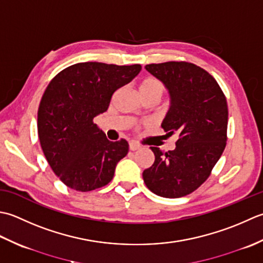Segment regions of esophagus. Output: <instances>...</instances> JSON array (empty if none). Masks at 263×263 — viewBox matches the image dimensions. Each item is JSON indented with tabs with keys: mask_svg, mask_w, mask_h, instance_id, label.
Instances as JSON below:
<instances>
[{
	"mask_svg": "<svg viewBox=\"0 0 263 263\" xmlns=\"http://www.w3.org/2000/svg\"><path fill=\"white\" fill-rule=\"evenodd\" d=\"M138 148H141V145H139V144L134 143V142L129 143V149H130V151H136V149H138Z\"/></svg>",
	"mask_w": 263,
	"mask_h": 263,
	"instance_id": "esophagus-1",
	"label": "esophagus"
}]
</instances>
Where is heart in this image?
<instances>
[{
    "instance_id": "obj_1",
    "label": "heart",
    "mask_w": 263,
    "mask_h": 263,
    "mask_svg": "<svg viewBox=\"0 0 263 263\" xmlns=\"http://www.w3.org/2000/svg\"><path fill=\"white\" fill-rule=\"evenodd\" d=\"M165 90L164 84L155 77H147L139 84V93L143 98H155L160 100Z\"/></svg>"
}]
</instances>
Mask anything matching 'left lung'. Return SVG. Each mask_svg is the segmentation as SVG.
<instances>
[{
	"label": "left lung",
	"instance_id": "obj_1",
	"mask_svg": "<svg viewBox=\"0 0 263 263\" xmlns=\"http://www.w3.org/2000/svg\"><path fill=\"white\" fill-rule=\"evenodd\" d=\"M170 95L162 121L178 139L173 151L152 146L154 163L143 171L144 183L154 194L176 199L191 194L210 176L226 147L228 106L217 80L204 69L185 61L146 64Z\"/></svg>",
	"mask_w": 263,
	"mask_h": 263
}]
</instances>
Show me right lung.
Wrapping results in <instances>:
<instances>
[{
    "label": "right lung",
    "instance_id": "right-lung-1",
    "mask_svg": "<svg viewBox=\"0 0 263 263\" xmlns=\"http://www.w3.org/2000/svg\"><path fill=\"white\" fill-rule=\"evenodd\" d=\"M141 69V64L80 62L63 69L47 85L37 114L39 138L50 167L69 189L89 192L114 178L129 145L122 138L109 141L93 120Z\"/></svg>",
    "mask_w": 263,
    "mask_h": 263
}]
</instances>
